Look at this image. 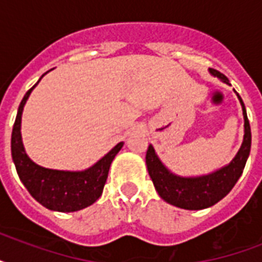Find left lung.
Wrapping results in <instances>:
<instances>
[{"instance_id":"8db88e82","label":"left lung","mask_w":262,"mask_h":262,"mask_svg":"<svg viewBox=\"0 0 262 262\" xmlns=\"http://www.w3.org/2000/svg\"><path fill=\"white\" fill-rule=\"evenodd\" d=\"M209 73L215 76L223 83L230 85V81L224 75L215 69H209ZM236 94V91H234ZM239 99L242 113H244V141L241 145L239 151L236 152L234 159L228 164L220 167L213 172L205 175H197V177H183L168 170L159 156L155 152V148L149 144L145 156L148 174L151 177L154 186H155L158 194L174 207L189 209V211H200L205 209L220 200L231 191L236 181L244 172L245 164L250 154L252 147V132H250V123H249L246 108L242 102V99L236 94Z\"/></svg>"}]
</instances>
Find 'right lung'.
Instances as JSON below:
<instances>
[{
    "mask_svg": "<svg viewBox=\"0 0 262 262\" xmlns=\"http://www.w3.org/2000/svg\"><path fill=\"white\" fill-rule=\"evenodd\" d=\"M39 81L24 95L18 106L13 130H12V141H10L12 159L20 181L39 204L55 212L80 211L92 205L102 195L111 162L121 151L123 143L122 141L118 143L96 163L80 171L54 170L35 163L27 155L26 148L23 144L21 115L31 92L38 85Z\"/></svg>",
    "mask_w": 262,
    "mask_h": 262,
    "instance_id": "add662e5",
    "label": "right lung"
}]
</instances>
